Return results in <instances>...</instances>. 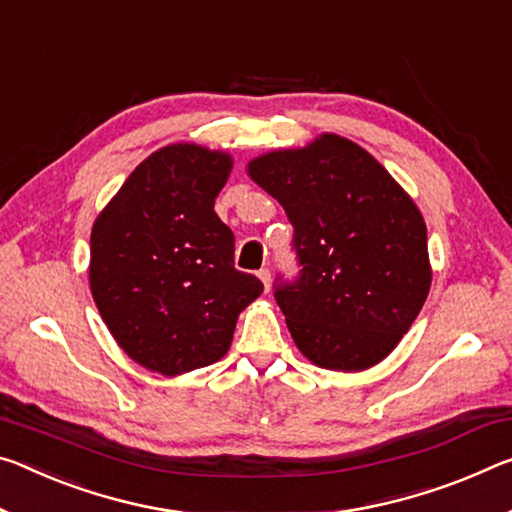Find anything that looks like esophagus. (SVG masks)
<instances>
[{"label":"esophagus","instance_id":"obj_1","mask_svg":"<svg viewBox=\"0 0 512 512\" xmlns=\"http://www.w3.org/2000/svg\"><path fill=\"white\" fill-rule=\"evenodd\" d=\"M257 278L262 280V285H264V289H266V291L271 289V271H269V269H259Z\"/></svg>","mask_w":512,"mask_h":512}]
</instances>
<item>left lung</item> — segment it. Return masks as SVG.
Returning a JSON list of instances; mask_svg holds the SVG:
<instances>
[{
	"label": "left lung",
	"instance_id": "8db88e82",
	"mask_svg": "<svg viewBox=\"0 0 512 512\" xmlns=\"http://www.w3.org/2000/svg\"><path fill=\"white\" fill-rule=\"evenodd\" d=\"M246 173L285 207L303 264L275 289L298 351L321 369L383 362L431 291L426 223L376 157L339 134L264 152Z\"/></svg>",
	"mask_w": 512,
	"mask_h": 512
}]
</instances>
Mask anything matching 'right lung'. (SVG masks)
Listing matches in <instances>:
<instances>
[{
  "label": "right lung",
  "instance_id": "right-lung-1",
  "mask_svg": "<svg viewBox=\"0 0 512 512\" xmlns=\"http://www.w3.org/2000/svg\"><path fill=\"white\" fill-rule=\"evenodd\" d=\"M234 159L170 143L132 170L91 230V294L116 344L141 367L182 376L230 351L239 314L262 294L234 269V234L214 200Z\"/></svg>",
  "mask_w": 512,
  "mask_h": 512
}]
</instances>
